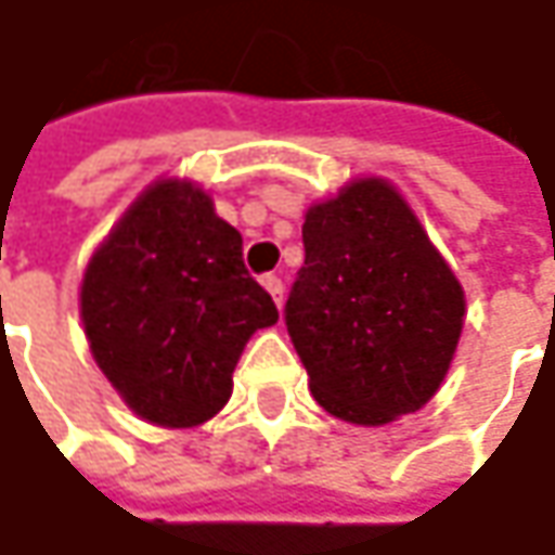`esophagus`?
<instances>
[{"instance_id":"1","label":"esophagus","mask_w":555,"mask_h":555,"mask_svg":"<svg viewBox=\"0 0 555 555\" xmlns=\"http://www.w3.org/2000/svg\"><path fill=\"white\" fill-rule=\"evenodd\" d=\"M261 284H264V291L274 297V304H278V307H284V281H281L278 274H264V278H261Z\"/></svg>"}]
</instances>
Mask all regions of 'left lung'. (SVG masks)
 <instances>
[{
  "label": "left lung",
  "mask_w": 555,
  "mask_h": 555,
  "mask_svg": "<svg viewBox=\"0 0 555 555\" xmlns=\"http://www.w3.org/2000/svg\"><path fill=\"white\" fill-rule=\"evenodd\" d=\"M284 322L315 402L351 425L418 412L463 332V287L383 178L312 204Z\"/></svg>",
  "instance_id": "1"
}]
</instances>
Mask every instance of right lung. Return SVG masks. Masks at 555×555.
<instances>
[{
	"mask_svg": "<svg viewBox=\"0 0 555 555\" xmlns=\"http://www.w3.org/2000/svg\"><path fill=\"white\" fill-rule=\"evenodd\" d=\"M79 307L104 377L163 428L214 418L245 341L278 322L274 300L245 271L240 230L178 178L130 204L86 268Z\"/></svg>",
	"mask_w": 555,
	"mask_h": 555,
	"instance_id": "right-lung-1",
	"label": "right lung"
}]
</instances>
